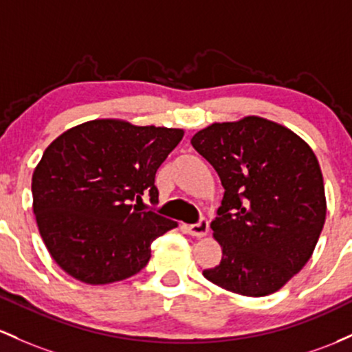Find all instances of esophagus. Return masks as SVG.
Returning <instances> with one entry per match:
<instances>
[{
    "instance_id": "esophagus-1",
    "label": "esophagus",
    "mask_w": 352,
    "mask_h": 352,
    "mask_svg": "<svg viewBox=\"0 0 352 352\" xmlns=\"http://www.w3.org/2000/svg\"><path fill=\"white\" fill-rule=\"evenodd\" d=\"M208 231H209V221L206 218H201L196 224L188 226L189 234L196 236V238H203V236L208 234Z\"/></svg>"
}]
</instances>
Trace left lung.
Segmentation results:
<instances>
[{"label": "left lung", "instance_id": "left-lung-1", "mask_svg": "<svg viewBox=\"0 0 352 352\" xmlns=\"http://www.w3.org/2000/svg\"><path fill=\"white\" fill-rule=\"evenodd\" d=\"M191 144L224 188L211 223L223 258L204 278L250 298L276 293L309 261L324 226L318 157L291 129L258 116L208 126Z\"/></svg>", "mask_w": 352, "mask_h": 352}]
</instances>
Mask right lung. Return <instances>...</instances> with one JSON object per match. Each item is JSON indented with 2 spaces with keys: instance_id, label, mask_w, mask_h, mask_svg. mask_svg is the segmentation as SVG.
Here are the masks:
<instances>
[{
  "instance_id": "right-lung-1",
  "label": "right lung",
  "mask_w": 352,
  "mask_h": 352,
  "mask_svg": "<svg viewBox=\"0 0 352 352\" xmlns=\"http://www.w3.org/2000/svg\"><path fill=\"white\" fill-rule=\"evenodd\" d=\"M183 134L94 120L46 148L33 173V211L63 271L78 281L108 284L143 270L153 241L177 223L132 203L143 196L157 203L156 171Z\"/></svg>"
}]
</instances>
